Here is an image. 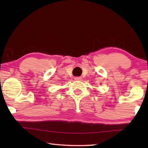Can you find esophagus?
<instances>
[{
    "label": "esophagus",
    "mask_w": 148,
    "mask_h": 148,
    "mask_svg": "<svg viewBox=\"0 0 148 148\" xmlns=\"http://www.w3.org/2000/svg\"><path fill=\"white\" fill-rule=\"evenodd\" d=\"M82 77H74V79L75 80H79V81H80V80H82Z\"/></svg>",
    "instance_id": "obj_1"
}]
</instances>
